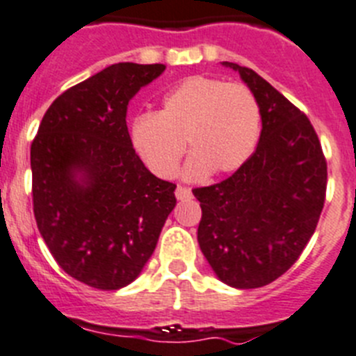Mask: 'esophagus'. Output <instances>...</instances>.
Returning a JSON list of instances; mask_svg holds the SVG:
<instances>
[{
  "instance_id": "esophagus-1",
  "label": "esophagus",
  "mask_w": 356,
  "mask_h": 356,
  "mask_svg": "<svg viewBox=\"0 0 356 356\" xmlns=\"http://www.w3.org/2000/svg\"><path fill=\"white\" fill-rule=\"evenodd\" d=\"M175 197H177V200H186V198L191 197V189L184 188V186H177L175 188Z\"/></svg>"
}]
</instances>
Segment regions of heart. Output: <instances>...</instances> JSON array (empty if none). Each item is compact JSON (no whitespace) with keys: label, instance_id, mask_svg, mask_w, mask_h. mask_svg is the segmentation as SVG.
Wrapping results in <instances>:
<instances>
[{"label":"heart","instance_id":"heart-1","mask_svg":"<svg viewBox=\"0 0 356 356\" xmlns=\"http://www.w3.org/2000/svg\"><path fill=\"white\" fill-rule=\"evenodd\" d=\"M258 133L260 111L248 88L195 75L165 96L158 114L138 115L129 135L142 161L161 179L177 172L186 142L191 158L184 177L200 179L241 168Z\"/></svg>","mask_w":356,"mask_h":356}]
</instances>
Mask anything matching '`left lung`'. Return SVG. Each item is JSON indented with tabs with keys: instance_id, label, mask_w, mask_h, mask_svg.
Masks as SVG:
<instances>
[{
	"instance_id": "1",
	"label": "left lung",
	"mask_w": 356,
	"mask_h": 356,
	"mask_svg": "<svg viewBox=\"0 0 356 356\" xmlns=\"http://www.w3.org/2000/svg\"><path fill=\"white\" fill-rule=\"evenodd\" d=\"M241 75L260 108L253 156L227 181L193 189L200 202L198 244L219 281L249 290L272 283L297 261L316 230L327 161L309 119L251 68Z\"/></svg>"
}]
</instances>
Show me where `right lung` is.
Segmentation results:
<instances>
[{"label":"right lung","mask_w":356,"mask_h":356,"mask_svg":"<svg viewBox=\"0 0 356 356\" xmlns=\"http://www.w3.org/2000/svg\"><path fill=\"white\" fill-rule=\"evenodd\" d=\"M165 65H111L54 99L31 144L33 211L59 267L98 290L144 270L175 207V184L145 168L128 103Z\"/></svg>","instance_id":"obj_1"}]
</instances>
